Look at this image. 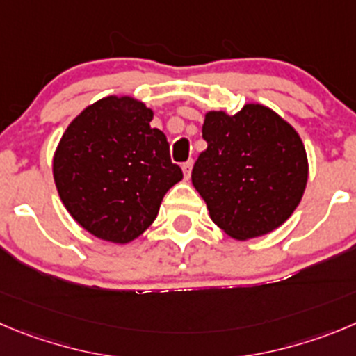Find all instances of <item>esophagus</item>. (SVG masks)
<instances>
[{
	"label": "esophagus",
	"mask_w": 356,
	"mask_h": 356,
	"mask_svg": "<svg viewBox=\"0 0 356 356\" xmlns=\"http://www.w3.org/2000/svg\"><path fill=\"white\" fill-rule=\"evenodd\" d=\"M191 168H193V159L182 163V174H184V179H189V175H191Z\"/></svg>",
	"instance_id": "1"
}]
</instances>
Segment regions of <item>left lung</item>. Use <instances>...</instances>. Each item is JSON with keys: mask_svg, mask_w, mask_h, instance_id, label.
<instances>
[{"mask_svg": "<svg viewBox=\"0 0 356 356\" xmlns=\"http://www.w3.org/2000/svg\"><path fill=\"white\" fill-rule=\"evenodd\" d=\"M191 182L209 216L235 241L270 234L293 214L304 197L309 163L290 122L260 103L237 114L209 111Z\"/></svg>", "mask_w": 356, "mask_h": 356, "instance_id": "8db88e82", "label": "left lung"}]
</instances>
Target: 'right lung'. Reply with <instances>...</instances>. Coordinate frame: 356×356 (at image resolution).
Returning <instances> with one entry per match:
<instances>
[{"instance_id": "add662e5", "label": "right lung", "mask_w": 356, "mask_h": 356, "mask_svg": "<svg viewBox=\"0 0 356 356\" xmlns=\"http://www.w3.org/2000/svg\"><path fill=\"white\" fill-rule=\"evenodd\" d=\"M154 112L133 96L91 103L68 124L52 174L75 221L102 241L128 244L152 225L163 197L182 179Z\"/></svg>"}]
</instances>
